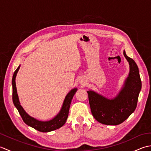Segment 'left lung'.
<instances>
[{"instance_id": "8db88e82", "label": "left lung", "mask_w": 151, "mask_h": 151, "mask_svg": "<svg viewBox=\"0 0 151 151\" xmlns=\"http://www.w3.org/2000/svg\"><path fill=\"white\" fill-rule=\"evenodd\" d=\"M123 54L129 63L130 73L117 97L108 99L93 91H87L93 116L102 124H119L133 113L137 106L142 89L138 67L133 59L127 56L125 51Z\"/></svg>"}]
</instances>
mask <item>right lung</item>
<instances>
[{
  "mask_svg": "<svg viewBox=\"0 0 151 151\" xmlns=\"http://www.w3.org/2000/svg\"><path fill=\"white\" fill-rule=\"evenodd\" d=\"M20 68V66L17 67V69L15 70L14 73L12 78V87H13V93H12V99L13 102L15 105V106L17 108L19 114L22 119V120L28 126L34 128L38 131L42 132H50L58 129H60L63 125L65 123L69 115V111L70 103H71L72 99L73 96L75 95V93L77 90V89H73L67 95L66 97L64 100L62 108L61 109L60 113L52 119V120L49 121H40L36 119L30 117L29 115H28L26 111L24 110V109L20 104V102L19 101V97L17 93V88H16L15 84V77L17 75L18 70Z\"/></svg>",
  "mask_w": 151,
  "mask_h": 151,
  "instance_id": "right-lung-1",
  "label": "right lung"
}]
</instances>
